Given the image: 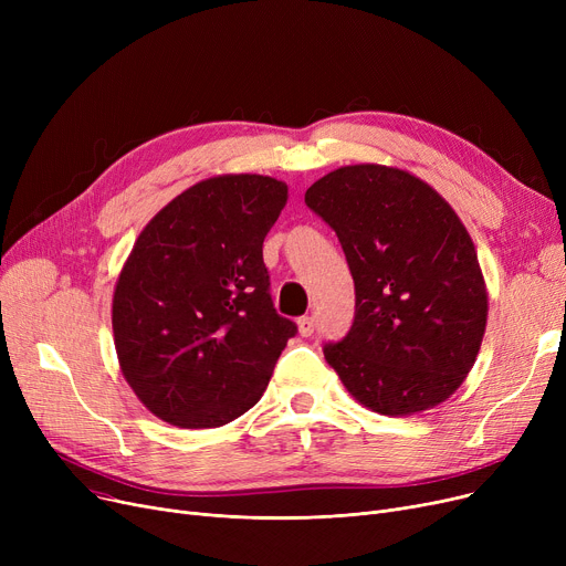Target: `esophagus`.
I'll list each match as a JSON object with an SVG mask.
<instances>
[{
    "label": "esophagus",
    "instance_id": "obj_1",
    "mask_svg": "<svg viewBox=\"0 0 566 566\" xmlns=\"http://www.w3.org/2000/svg\"><path fill=\"white\" fill-rule=\"evenodd\" d=\"M314 328H316L314 316H303V318H298V331H301L303 337H310V335L314 333Z\"/></svg>",
    "mask_w": 566,
    "mask_h": 566
}]
</instances>
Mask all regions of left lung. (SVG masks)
Masks as SVG:
<instances>
[{
  "instance_id": "8db88e82",
  "label": "left lung",
  "mask_w": 566,
  "mask_h": 566,
  "mask_svg": "<svg viewBox=\"0 0 566 566\" xmlns=\"http://www.w3.org/2000/svg\"><path fill=\"white\" fill-rule=\"evenodd\" d=\"M305 203L342 243L355 316L323 346L346 390L380 415H412L454 395L486 331L478 252L452 206L408 171L339 167Z\"/></svg>"
}]
</instances>
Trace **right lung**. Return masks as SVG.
Returning a JSON list of instances; mask_svg holds the SVG:
<instances>
[{
    "instance_id": "1",
    "label": "right lung",
    "mask_w": 566,
    "mask_h": 566,
    "mask_svg": "<svg viewBox=\"0 0 566 566\" xmlns=\"http://www.w3.org/2000/svg\"><path fill=\"white\" fill-rule=\"evenodd\" d=\"M286 186L259 174L206 178L144 227L118 275V365L156 418L222 427L263 395L298 325L277 314L263 238Z\"/></svg>"
}]
</instances>
